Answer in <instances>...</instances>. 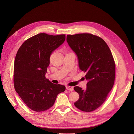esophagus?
<instances>
[{"instance_id": "1", "label": "esophagus", "mask_w": 134, "mask_h": 134, "mask_svg": "<svg viewBox=\"0 0 134 134\" xmlns=\"http://www.w3.org/2000/svg\"><path fill=\"white\" fill-rule=\"evenodd\" d=\"M66 90L69 91H72L74 90V88L72 87H70V86H66Z\"/></svg>"}]
</instances>
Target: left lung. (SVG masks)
Returning <instances> with one entry per match:
<instances>
[{"instance_id": "left-lung-1", "label": "left lung", "mask_w": 134, "mask_h": 134, "mask_svg": "<svg viewBox=\"0 0 134 134\" xmlns=\"http://www.w3.org/2000/svg\"><path fill=\"white\" fill-rule=\"evenodd\" d=\"M66 41L88 81L85 90L74 88L79 94L74 105L82 111H93L106 100L114 84L115 63L111 51L102 38L90 34L69 35Z\"/></svg>"}]
</instances>
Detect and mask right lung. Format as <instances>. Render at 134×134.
Segmentation results:
<instances>
[{"instance_id": "add662e5", "label": "right lung", "mask_w": 134, "mask_h": 134, "mask_svg": "<svg viewBox=\"0 0 134 134\" xmlns=\"http://www.w3.org/2000/svg\"><path fill=\"white\" fill-rule=\"evenodd\" d=\"M65 40V35L39 34L26 40L17 51L14 64V87L32 110L41 112L49 109L57 96L65 90L64 86L52 83L45 77L50 55Z\"/></svg>"}]
</instances>
